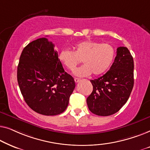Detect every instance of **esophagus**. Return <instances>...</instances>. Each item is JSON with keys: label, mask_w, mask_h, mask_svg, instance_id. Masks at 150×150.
I'll return each instance as SVG.
<instances>
[{"label": "esophagus", "mask_w": 150, "mask_h": 150, "mask_svg": "<svg viewBox=\"0 0 150 150\" xmlns=\"http://www.w3.org/2000/svg\"><path fill=\"white\" fill-rule=\"evenodd\" d=\"M80 81H81V79H78V78H74V81H75V83H79Z\"/></svg>", "instance_id": "34e87169"}]
</instances>
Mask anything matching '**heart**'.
<instances>
[{
    "label": "heart",
    "instance_id": "heart-1",
    "mask_svg": "<svg viewBox=\"0 0 150 150\" xmlns=\"http://www.w3.org/2000/svg\"><path fill=\"white\" fill-rule=\"evenodd\" d=\"M74 51L63 49L59 53V59L69 70L72 71L82 62L84 64L73 71L79 77L87 76L93 73L98 76L105 72L114 60L115 50L109 44H100L93 40L81 41L73 47Z\"/></svg>",
    "mask_w": 150,
    "mask_h": 150
}]
</instances>
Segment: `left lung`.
Returning a JSON list of instances; mask_svg holds the SVG:
<instances>
[{
  "label": "left lung",
  "instance_id": "obj_1",
  "mask_svg": "<svg viewBox=\"0 0 150 150\" xmlns=\"http://www.w3.org/2000/svg\"><path fill=\"white\" fill-rule=\"evenodd\" d=\"M93 91L87 98L90 111L99 116L118 112L126 103L134 86V61L126 47H119L109 70L91 80Z\"/></svg>",
  "mask_w": 150,
  "mask_h": 150
}]
</instances>
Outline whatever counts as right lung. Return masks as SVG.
Returning a JSON list of instances; mask_svg holds the SVG:
<instances>
[{
  "instance_id": "obj_1",
  "label": "right lung",
  "mask_w": 150,
  "mask_h": 150,
  "mask_svg": "<svg viewBox=\"0 0 150 150\" xmlns=\"http://www.w3.org/2000/svg\"><path fill=\"white\" fill-rule=\"evenodd\" d=\"M54 45L42 38L22 50L17 70L20 91L28 106L38 113L57 115L69 104L75 82L65 71Z\"/></svg>"
}]
</instances>
